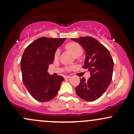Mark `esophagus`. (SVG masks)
Segmentation results:
<instances>
[{
  "label": "esophagus",
  "instance_id": "esophagus-1",
  "mask_svg": "<svg viewBox=\"0 0 134 134\" xmlns=\"http://www.w3.org/2000/svg\"><path fill=\"white\" fill-rule=\"evenodd\" d=\"M64 77H65V79H68V78L70 77V76H66Z\"/></svg>",
  "mask_w": 134,
  "mask_h": 134
}]
</instances>
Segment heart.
Instances as JSON below:
<instances>
[{"instance_id": "1", "label": "heart", "mask_w": 134, "mask_h": 134, "mask_svg": "<svg viewBox=\"0 0 134 134\" xmlns=\"http://www.w3.org/2000/svg\"><path fill=\"white\" fill-rule=\"evenodd\" d=\"M65 48L76 57L80 56L82 54L83 52L81 46L79 43L74 42V41H71V42H69L66 44L65 45ZM59 50H56L54 53V58L55 60L58 59V57H59ZM71 69L72 67H69V68L67 69V70H69Z\"/></svg>"}]
</instances>
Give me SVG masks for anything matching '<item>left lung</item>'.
<instances>
[{
  "label": "left lung",
  "instance_id": "obj_1",
  "mask_svg": "<svg viewBox=\"0 0 134 134\" xmlns=\"http://www.w3.org/2000/svg\"><path fill=\"white\" fill-rule=\"evenodd\" d=\"M79 43L86 52L83 68L88 69L91 77L86 81L80 79L76 88L77 96L87 101H93L103 94L111 82L113 60L110 52L103 44L91 36L72 38Z\"/></svg>",
  "mask_w": 134,
  "mask_h": 134
}]
</instances>
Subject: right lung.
Instances as JSON below:
<instances>
[{
	"instance_id": "add662e5",
	"label": "right lung",
	"mask_w": 134,
	"mask_h": 134,
	"mask_svg": "<svg viewBox=\"0 0 134 134\" xmlns=\"http://www.w3.org/2000/svg\"><path fill=\"white\" fill-rule=\"evenodd\" d=\"M65 38L41 37L26 48L21 60L22 79L34 99L47 102L57 94L62 76H50L47 70L53 63L54 53Z\"/></svg>"
}]
</instances>
